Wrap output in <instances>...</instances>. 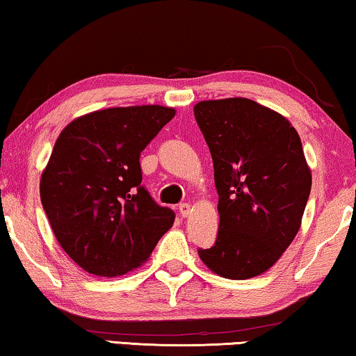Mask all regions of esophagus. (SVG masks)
Instances as JSON below:
<instances>
[{"label":"esophagus","instance_id":"34e87169","mask_svg":"<svg viewBox=\"0 0 356 356\" xmlns=\"http://www.w3.org/2000/svg\"><path fill=\"white\" fill-rule=\"evenodd\" d=\"M179 214L182 217H188L190 214H192V206H190L188 203H182L179 206Z\"/></svg>","mask_w":356,"mask_h":356}]
</instances>
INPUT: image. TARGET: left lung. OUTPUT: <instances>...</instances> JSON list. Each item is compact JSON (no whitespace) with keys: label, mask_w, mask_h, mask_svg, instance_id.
Instances as JSON below:
<instances>
[{"label":"left lung","mask_w":356,"mask_h":356,"mask_svg":"<svg viewBox=\"0 0 356 356\" xmlns=\"http://www.w3.org/2000/svg\"><path fill=\"white\" fill-rule=\"evenodd\" d=\"M214 163L216 245L198 249L211 272L248 280L273 267L300 229L312 188L300 137L288 118L245 97L193 107Z\"/></svg>","instance_id":"left-lung-1"}]
</instances>
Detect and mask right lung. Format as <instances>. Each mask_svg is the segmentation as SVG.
Here are the masks:
<instances>
[{"mask_svg": "<svg viewBox=\"0 0 356 356\" xmlns=\"http://www.w3.org/2000/svg\"><path fill=\"white\" fill-rule=\"evenodd\" d=\"M176 110L134 105L91 111L63 127L41 174L51 229L73 262L113 278L140 267L174 224L142 187L140 152Z\"/></svg>", "mask_w": 356, "mask_h": 356, "instance_id": "right-lung-1", "label": "right lung"}]
</instances>
